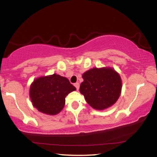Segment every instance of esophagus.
Here are the masks:
<instances>
[{
    "mask_svg": "<svg viewBox=\"0 0 157 157\" xmlns=\"http://www.w3.org/2000/svg\"><path fill=\"white\" fill-rule=\"evenodd\" d=\"M75 86L76 87V89H77V90H78L79 89V84L78 83V82H77V83H75Z\"/></svg>",
    "mask_w": 157,
    "mask_h": 157,
    "instance_id": "obj_1",
    "label": "esophagus"
}]
</instances>
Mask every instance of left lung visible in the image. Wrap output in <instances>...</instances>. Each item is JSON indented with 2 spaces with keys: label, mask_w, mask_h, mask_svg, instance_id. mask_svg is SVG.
Masks as SVG:
<instances>
[{
  "label": "left lung",
  "mask_w": 157,
  "mask_h": 157,
  "mask_svg": "<svg viewBox=\"0 0 157 157\" xmlns=\"http://www.w3.org/2000/svg\"><path fill=\"white\" fill-rule=\"evenodd\" d=\"M79 92L86 102L96 110H104L115 104L121 94L122 79L111 67L94 68L82 75Z\"/></svg>",
  "instance_id": "8db88e82"
}]
</instances>
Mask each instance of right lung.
Segmentation results:
<instances>
[{"label": "right lung", "mask_w": 157, "mask_h": 157, "mask_svg": "<svg viewBox=\"0 0 157 157\" xmlns=\"http://www.w3.org/2000/svg\"><path fill=\"white\" fill-rule=\"evenodd\" d=\"M75 90L67 78L55 73L34 79L30 87V98L39 111L54 116L63 109L66 95Z\"/></svg>", "instance_id": "obj_1"}]
</instances>
